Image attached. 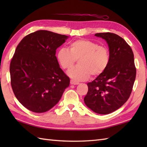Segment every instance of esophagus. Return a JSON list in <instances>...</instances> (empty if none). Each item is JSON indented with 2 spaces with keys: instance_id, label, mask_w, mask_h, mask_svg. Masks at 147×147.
Listing matches in <instances>:
<instances>
[{
  "instance_id": "1",
  "label": "esophagus",
  "mask_w": 147,
  "mask_h": 147,
  "mask_svg": "<svg viewBox=\"0 0 147 147\" xmlns=\"http://www.w3.org/2000/svg\"><path fill=\"white\" fill-rule=\"evenodd\" d=\"M71 85H78L80 83L78 82H76L75 80H71V82H70Z\"/></svg>"
}]
</instances>
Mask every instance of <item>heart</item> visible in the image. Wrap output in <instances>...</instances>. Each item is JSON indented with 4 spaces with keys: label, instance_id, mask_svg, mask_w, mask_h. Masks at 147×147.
<instances>
[{
    "label": "heart",
    "instance_id": "obj_1",
    "mask_svg": "<svg viewBox=\"0 0 147 147\" xmlns=\"http://www.w3.org/2000/svg\"><path fill=\"white\" fill-rule=\"evenodd\" d=\"M69 49H59L56 58L60 66L68 70L76 60L78 65L68 71V76L75 80L88 79L90 74L98 76L107 69L110 62V53L104 46L88 40L80 39L70 43Z\"/></svg>",
    "mask_w": 147,
    "mask_h": 147
}]
</instances>
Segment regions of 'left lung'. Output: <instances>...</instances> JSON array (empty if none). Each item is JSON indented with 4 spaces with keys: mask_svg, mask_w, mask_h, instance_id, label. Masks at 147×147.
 Here are the masks:
<instances>
[{
    "mask_svg": "<svg viewBox=\"0 0 147 147\" xmlns=\"http://www.w3.org/2000/svg\"><path fill=\"white\" fill-rule=\"evenodd\" d=\"M105 40L110 53V62L104 73L88 83L85 105L95 113L108 114L125 104L132 92L136 78L134 55L129 45L121 36L112 33H96Z\"/></svg>",
    "mask_w": 147,
    "mask_h": 147,
    "instance_id": "1",
    "label": "left lung"
}]
</instances>
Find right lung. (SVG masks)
<instances>
[{"label": "right lung", "mask_w": 147, "mask_h": 147, "mask_svg": "<svg viewBox=\"0 0 147 147\" xmlns=\"http://www.w3.org/2000/svg\"><path fill=\"white\" fill-rule=\"evenodd\" d=\"M69 38L38 30L23 38L10 64L11 86L16 97L28 110L42 113L60 100L70 80L55 56L56 49Z\"/></svg>", "instance_id": "obj_1"}]
</instances>
